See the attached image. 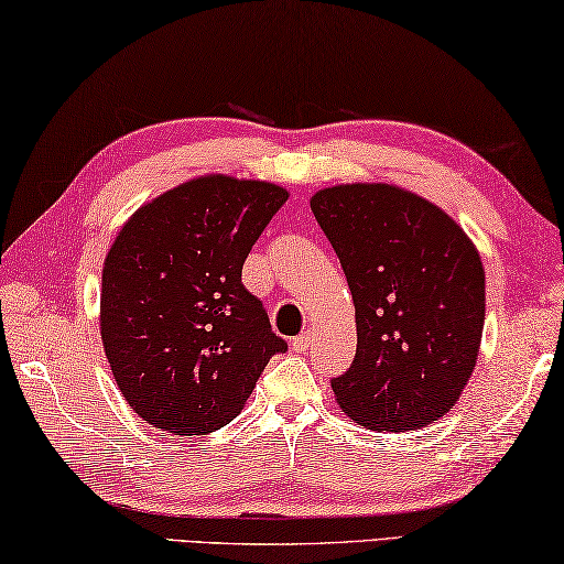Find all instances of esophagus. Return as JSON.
Wrapping results in <instances>:
<instances>
[{
    "mask_svg": "<svg viewBox=\"0 0 564 564\" xmlns=\"http://www.w3.org/2000/svg\"><path fill=\"white\" fill-rule=\"evenodd\" d=\"M312 339H314V337H312V332H304V334H300V337H294V339H292V349L297 351V354H304V351L310 349Z\"/></svg>",
    "mask_w": 564,
    "mask_h": 564,
    "instance_id": "34e87169",
    "label": "esophagus"
}]
</instances>
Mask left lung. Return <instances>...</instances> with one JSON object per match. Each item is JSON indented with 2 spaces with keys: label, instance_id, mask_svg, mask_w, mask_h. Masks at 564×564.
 <instances>
[{
  "label": "left lung",
  "instance_id": "8db88e82",
  "mask_svg": "<svg viewBox=\"0 0 564 564\" xmlns=\"http://www.w3.org/2000/svg\"><path fill=\"white\" fill-rule=\"evenodd\" d=\"M312 213L357 310V357L332 379L371 431H416L453 409L476 367L486 272L456 220L389 183L324 187Z\"/></svg>",
  "mask_w": 564,
  "mask_h": 564
}]
</instances>
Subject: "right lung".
<instances>
[{
	"mask_svg": "<svg viewBox=\"0 0 564 564\" xmlns=\"http://www.w3.org/2000/svg\"><path fill=\"white\" fill-rule=\"evenodd\" d=\"M288 191L205 175L131 215L106 254L101 339L145 423L203 436L230 423L274 354L288 351L242 264Z\"/></svg>",
	"mask_w": 564,
	"mask_h": 564,
	"instance_id": "obj_1",
	"label": "right lung"
}]
</instances>
